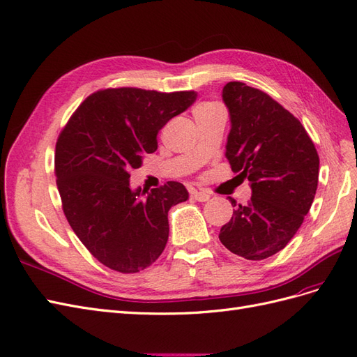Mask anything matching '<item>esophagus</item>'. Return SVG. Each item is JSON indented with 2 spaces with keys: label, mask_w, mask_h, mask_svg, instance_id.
Wrapping results in <instances>:
<instances>
[{
  "label": "esophagus",
  "mask_w": 357,
  "mask_h": 357,
  "mask_svg": "<svg viewBox=\"0 0 357 357\" xmlns=\"http://www.w3.org/2000/svg\"><path fill=\"white\" fill-rule=\"evenodd\" d=\"M191 197L195 199V200H197V202H206V200H209V192L208 191H202V190H195V191H191Z\"/></svg>",
  "instance_id": "esophagus-1"
}]
</instances>
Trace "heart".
<instances>
[{"label":"heart","instance_id":"heart-1","mask_svg":"<svg viewBox=\"0 0 357 357\" xmlns=\"http://www.w3.org/2000/svg\"><path fill=\"white\" fill-rule=\"evenodd\" d=\"M213 107H217V106H215V105H212V103H205V105H200V106L196 109V112L209 110V109H213Z\"/></svg>","mask_w":357,"mask_h":357}]
</instances>
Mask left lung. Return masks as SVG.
Instances as JSON below:
<instances>
[{
  "instance_id": "obj_1",
  "label": "left lung",
  "mask_w": 357,
  "mask_h": 357,
  "mask_svg": "<svg viewBox=\"0 0 357 357\" xmlns=\"http://www.w3.org/2000/svg\"><path fill=\"white\" fill-rule=\"evenodd\" d=\"M230 133L226 157L251 185V200L220 230V241L236 256L263 260L296 235L319 184V154L307 130L287 109L242 82L222 88Z\"/></svg>"
}]
</instances>
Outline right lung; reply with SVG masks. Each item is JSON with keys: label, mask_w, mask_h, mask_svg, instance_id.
Segmentation results:
<instances>
[{"label": "right lung", "mask_w": 357, "mask_h": 357, "mask_svg": "<svg viewBox=\"0 0 357 357\" xmlns=\"http://www.w3.org/2000/svg\"><path fill=\"white\" fill-rule=\"evenodd\" d=\"M195 91L158 93L109 88L89 96L59 133L56 185L67 221L105 266L136 273L151 266L169 239L167 213L188 199L181 182L131 190L130 172L157 151V135L196 101Z\"/></svg>", "instance_id": "obj_1"}]
</instances>
